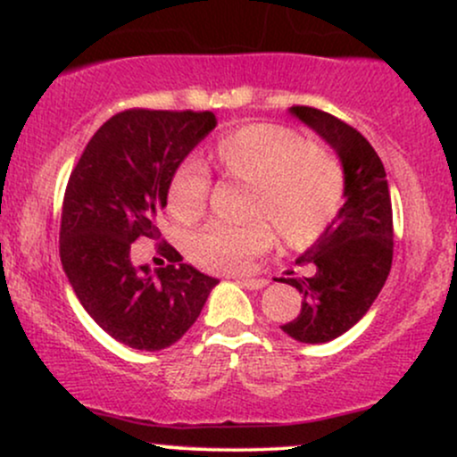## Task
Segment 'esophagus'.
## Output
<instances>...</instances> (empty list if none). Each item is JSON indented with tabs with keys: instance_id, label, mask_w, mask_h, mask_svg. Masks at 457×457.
I'll list each match as a JSON object with an SVG mask.
<instances>
[{
	"instance_id": "1",
	"label": "esophagus",
	"mask_w": 457,
	"mask_h": 457,
	"mask_svg": "<svg viewBox=\"0 0 457 457\" xmlns=\"http://www.w3.org/2000/svg\"><path fill=\"white\" fill-rule=\"evenodd\" d=\"M238 283L246 290H262V287L269 286V281L266 279H238Z\"/></svg>"
}]
</instances>
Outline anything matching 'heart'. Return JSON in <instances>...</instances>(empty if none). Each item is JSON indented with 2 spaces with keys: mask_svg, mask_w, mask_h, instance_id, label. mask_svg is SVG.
<instances>
[{
  "mask_svg": "<svg viewBox=\"0 0 457 457\" xmlns=\"http://www.w3.org/2000/svg\"><path fill=\"white\" fill-rule=\"evenodd\" d=\"M212 159L225 176L251 185L249 212L272 221L292 246L318 240L344 204L345 182L337 159L283 124L253 122L229 130L214 144ZM208 193L206 171L193 161L182 162L167 187V211L180 223L195 221ZM270 243L272 229L262 219L246 225L214 223L191 236L188 253L208 270L240 272Z\"/></svg>",
  "mask_w": 457,
  "mask_h": 457,
  "instance_id": "heart-1",
  "label": "heart"
}]
</instances>
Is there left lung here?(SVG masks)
<instances>
[{"mask_svg": "<svg viewBox=\"0 0 457 457\" xmlns=\"http://www.w3.org/2000/svg\"><path fill=\"white\" fill-rule=\"evenodd\" d=\"M290 113L337 152L344 167V206L330 228L296 264H313L312 277H286L301 292V313L283 333L303 344H327L353 328L380 295L393 262V211L380 156L359 130L313 107Z\"/></svg>", "mask_w": 457, "mask_h": 457, "instance_id": "obj_1", "label": "left lung"}]
</instances>
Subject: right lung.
I'll use <instances>...</instances> for the list:
<instances>
[{
    "label": "right lung",
    "mask_w": 457,
    "mask_h": 457,
    "mask_svg": "<svg viewBox=\"0 0 457 457\" xmlns=\"http://www.w3.org/2000/svg\"><path fill=\"white\" fill-rule=\"evenodd\" d=\"M217 127L212 112L115 113L87 141L68 178L60 258L83 309L104 333L135 350L170 348L193 327L217 286L171 245V264L152 270L130 258L139 238L159 240L156 214L188 152Z\"/></svg>",
    "instance_id": "1"
}]
</instances>
